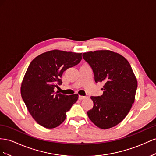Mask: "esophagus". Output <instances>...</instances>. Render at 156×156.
I'll return each instance as SVG.
<instances>
[{"label": "esophagus", "instance_id": "34e87169", "mask_svg": "<svg viewBox=\"0 0 156 156\" xmlns=\"http://www.w3.org/2000/svg\"><path fill=\"white\" fill-rule=\"evenodd\" d=\"M86 97H84V96H81V95H79V97H78V99L79 100H83V99H86Z\"/></svg>", "mask_w": 156, "mask_h": 156}]
</instances>
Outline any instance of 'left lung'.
I'll list each match as a JSON object with an SVG mask.
<instances>
[{
  "instance_id": "left-lung-1",
  "label": "left lung",
  "mask_w": 156,
  "mask_h": 156,
  "mask_svg": "<svg viewBox=\"0 0 156 156\" xmlns=\"http://www.w3.org/2000/svg\"><path fill=\"white\" fill-rule=\"evenodd\" d=\"M96 83L103 82V95L91 96L93 107L87 115L96 126L106 129L126 117L134 103L137 80L128 61L119 53L98 50L83 53Z\"/></svg>"
}]
</instances>
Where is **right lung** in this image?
Returning a JSON list of instances; mask_svg holds the SVG:
<instances>
[{
    "label": "right lung",
    "instance_id": "obj_1",
    "mask_svg": "<svg viewBox=\"0 0 156 156\" xmlns=\"http://www.w3.org/2000/svg\"><path fill=\"white\" fill-rule=\"evenodd\" d=\"M82 53L54 50L30 62L21 86V95L32 117L40 125L53 129L63 123L78 95H63L54 89L62 83L64 71L78 65Z\"/></svg>",
    "mask_w": 156,
    "mask_h": 156
}]
</instances>
